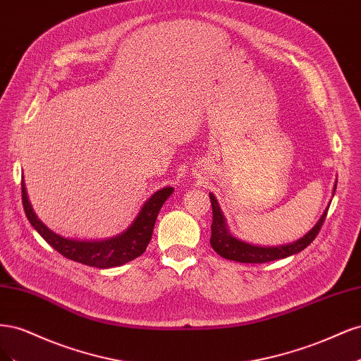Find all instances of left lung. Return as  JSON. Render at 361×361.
<instances>
[{
    "instance_id": "left-lung-1",
    "label": "left lung",
    "mask_w": 361,
    "mask_h": 361,
    "mask_svg": "<svg viewBox=\"0 0 361 361\" xmlns=\"http://www.w3.org/2000/svg\"><path fill=\"white\" fill-rule=\"evenodd\" d=\"M336 185L337 182L334 183L333 192L336 191ZM209 199L212 206L211 245L221 257L235 260V262H241V264H265V262L285 259L288 256L300 253V251H302L304 248H307L313 243V239L318 236L321 227L325 221L326 212H329V207H326L322 216L319 218V221L314 224V227L307 235L300 238L298 241L286 244V245H280V247H259V245H251L248 243L241 241V239H236L235 236H232L231 232L227 231L224 215L220 209V206H218L215 195L209 194Z\"/></svg>"
}]
</instances>
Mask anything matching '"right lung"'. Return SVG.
<instances>
[{
  "mask_svg": "<svg viewBox=\"0 0 361 361\" xmlns=\"http://www.w3.org/2000/svg\"><path fill=\"white\" fill-rule=\"evenodd\" d=\"M20 185H23V204L25 215L39 235L61 256L94 268L120 267L143 255L150 243L152 233H154L158 212L164 202L173 192L171 187L157 191L145 202L133 224L122 235L104 239V241H76V239H68L54 233L39 220L28 202L24 180L20 182Z\"/></svg>",
  "mask_w": 361,
  "mask_h": 361,
  "instance_id": "1",
  "label": "right lung"
}]
</instances>
